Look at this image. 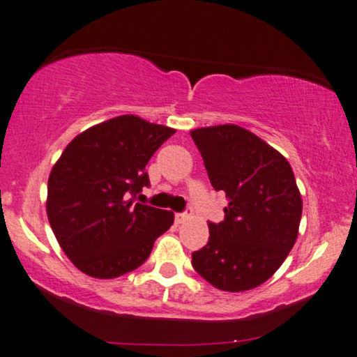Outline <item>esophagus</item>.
Here are the masks:
<instances>
[{"instance_id":"esophagus-1","label":"esophagus","mask_w":357,"mask_h":357,"mask_svg":"<svg viewBox=\"0 0 357 357\" xmlns=\"http://www.w3.org/2000/svg\"><path fill=\"white\" fill-rule=\"evenodd\" d=\"M188 218H189L188 212H176V214H174V220H176V224H181V222H184V220H186Z\"/></svg>"}]
</instances>
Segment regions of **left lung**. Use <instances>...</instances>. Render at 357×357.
Here are the masks:
<instances>
[{
	"instance_id": "obj_1",
	"label": "left lung",
	"mask_w": 357,
	"mask_h": 357,
	"mask_svg": "<svg viewBox=\"0 0 357 357\" xmlns=\"http://www.w3.org/2000/svg\"><path fill=\"white\" fill-rule=\"evenodd\" d=\"M191 138L212 188L229 201L224 220L209 222V242L192 252L191 264L219 290H252L295 245L303 209L295 174L277 150L242 126L197 128Z\"/></svg>"
}]
</instances>
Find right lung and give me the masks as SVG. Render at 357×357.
<instances>
[{
  "mask_svg": "<svg viewBox=\"0 0 357 357\" xmlns=\"http://www.w3.org/2000/svg\"><path fill=\"white\" fill-rule=\"evenodd\" d=\"M173 133L168 126L121 115L75 137L54 165L49 224L80 272L96 278L132 272L171 227L173 212L133 197L150 186L148 161Z\"/></svg>",
  "mask_w": 357,
  "mask_h": 357,
  "instance_id": "1",
  "label": "right lung"
}]
</instances>
